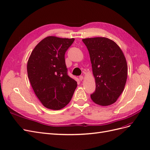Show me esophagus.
Segmentation results:
<instances>
[{
    "label": "esophagus",
    "instance_id": "34e87169",
    "mask_svg": "<svg viewBox=\"0 0 150 150\" xmlns=\"http://www.w3.org/2000/svg\"><path fill=\"white\" fill-rule=\"evenodd\" d=\"M83 78H83V76H79V80H80V81H82V80L83 79Z\"/></svg>",
    "mask_w": 150,
    "mask_h": 150
}]
</instances>
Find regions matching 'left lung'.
<instances>
[{
  "label": "left lung",
  "mask_w": 150,
  "mask_h": 150,
  "mask_svg": "<svg viewBox=\"0 0 150 150\" xmlns=\"http://www.w3.org/2000/svg\"><path fill=\"white\" fill-rule=\"evenodd\" d=\"M82 40L89 53L96 82V90L91 98L99 105H111L117 101L126 84L128 66L124 54L116 42L106 38Z\"/></svg>",
  "instance_id": "obj_1"
}]
</instances>
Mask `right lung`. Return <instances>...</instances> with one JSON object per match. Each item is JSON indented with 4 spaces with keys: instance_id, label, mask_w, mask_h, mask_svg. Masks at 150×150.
I'll return each instance as SVG.
<instances>
[{
    "instance_id": "obj_1",
    "label": "right lung",
    "mask_w": 150,
    "mask_h": 150,
    "mask_svg": "<svg viewBox=\"0 0 150 150\" xmlns=\"http://www.w3.org/2000/svg\"><path fill=\"white\" fill-rule=\"evenodd\" d=\"M74 40L49 36L35 47L29 58L27 70L32 88L48 109L59 110L65 107L78 86L67 75L64 57Z\"/></svg>"
}]
</instances>
